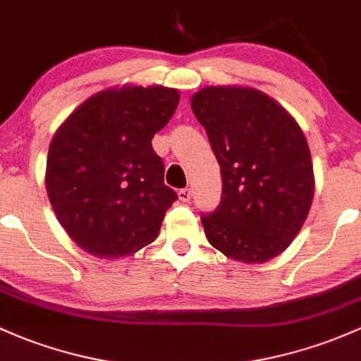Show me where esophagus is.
<instances>
[{"label": "esophagus", "instance_id": "esophagus-1", "mask_svg": "<svg viewBox=\"0 0 361 361\" xmlns=\"http://www.w3.org/2000/svg\"><path fill=\"white\" fill-rule=\"evenodd\" d=\"M191 196H192V191L191 189H180L179 191V200L180 201H184V203H189V201H191Z\"/></svg>", "mask_w": 361, "mask_h": 361}]
</instances>
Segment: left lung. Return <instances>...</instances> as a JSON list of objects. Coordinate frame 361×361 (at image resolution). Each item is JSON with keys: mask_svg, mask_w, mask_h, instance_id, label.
Masks as SVG:
<instances>
[{"mask_svg": "<svg viewBox=\"0 0 361 361\" xmlns=\"http://www.w3.org/2000/svg\"><path fill=\"white\" fill-rule=\"evenodd\" d=\"M191 108L222 172V201L201 216L208 243L231 259L269 262L293 243L312 208L315 176L303 130L255 87H203Z\"/></svg>", "mask_w": 361, "mask_h": 361, "instance_id": "left-lung-1", "label": "left lung"}]
</instances>
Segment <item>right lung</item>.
Instances as JSON below:
<instances>
[{
    "label": "right lung",
    "mask_w": 361,
    "mask_h": 361,
    "mask_svg": "<svg viewBox=\"0 0 361 361\" xmlns=\"http://www.w3.org/2000/svg\"><path fill=\"white\" fill-rule=\"evenodd\" d=\"M179 89L110 87L65 118L46 161V191L58 222L96 258L129 257L157 239L177 195L164 182L151 139L179 104Z\"/></svg>",
    "instance_id": "1"
}]
</instances>
